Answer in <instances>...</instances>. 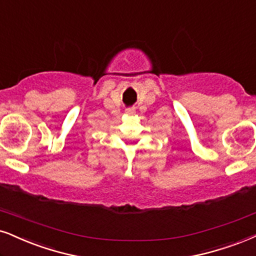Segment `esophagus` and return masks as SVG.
<instances>
[{"mask_svg": "<svg viewBox=\"0 0 256 256\" xmlns=\"http://www.w3.org/2000/svg\"><path fill=\"white\" fill-rule=\"evenodd\" d=\"M126 114H127V115H134L135 109L134 108H128L127 110H126Z\"/></svg>", "mask_w": 256, "mask_h": 256, "instance_id": "obj_1", "label": "esophagus"}]
</instances>
